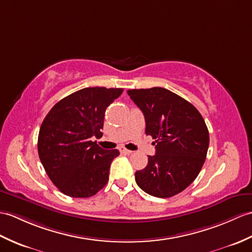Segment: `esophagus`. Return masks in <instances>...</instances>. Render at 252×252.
Listing matches in <instances>:
<instances>
[{
  "label": "esophagus",
  "instance_id": "1",
  "mask_svg": "<svg viewBox=\"0 0 252 252\" xmlns=\"http://www.w3.org/2000/svg\"><path fill=\"white\" fill-rule=\"evenodd\" d=\"M119 150H120L121 154H125V155H131L132 154L131 150H128V149L125 148V147H121Z\"/></svg>",
  "mask_w": 252,
  "mask_h": 252
}]
</instances>
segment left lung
Returning a JSON list of instances; mask_svg holds the SVG:
<instances>
[{
	"mask_svg": "<svg viewBox=\"0 0 252 252\" xmlns=\"http://www.w3.org/2000/svg\"><path fill=\"white\" fill-rule=\"evenodd\" d=\"M142 110L146 134L156 139V155L135 173L136 184L148 194L166 198L190 186L205 162L209 133L200 112L164 88L127 90Z\"/></svg>",
	"mask_w": 252,
	"mask_h": 252,
	"instance_id": "1",
	"label": "left lung"
}]
</instances>
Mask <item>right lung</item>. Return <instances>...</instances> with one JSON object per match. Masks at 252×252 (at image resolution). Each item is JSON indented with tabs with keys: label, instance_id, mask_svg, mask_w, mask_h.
<instances>
[{
	"label": "right lung",
	"instance_id": "obj_1",
	"mask_svg": "<svg viewBox=\"0 0 252 252\" xmlns=\"http://www.w3.org/2000/svg\"><path fill=\"white\" fill-rule=\"evenodd\" d=\"M122 91L85 88L62 98L45 117L38 156L50 180L65 195L90 197L107 184L110 164L119 151L105 150L92 138L103 135L106 108Z\"/></svg>",
	"mask_w": 252,
	"mask_h": 252
}]
</instances>
